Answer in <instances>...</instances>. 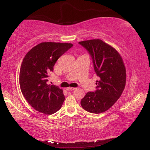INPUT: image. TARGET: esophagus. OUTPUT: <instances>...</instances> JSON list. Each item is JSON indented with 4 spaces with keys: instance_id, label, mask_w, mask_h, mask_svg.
Segmentation results:
<instances>
[{
    "instance_id": "obj_1",
    "label": "esophagus",
    "mask_w": 150,
    "mask_h": 150,
    "mask_svg": "<svg viewBox=\"0 0 150 150\" xmlns=\"http://www.w3.org/2000/svg\"><path fill=\"white\" fill-rule=\"evenodd\" d=\"M75 88H74V87H67V88H66V90L70 91H72L75 90Z\"/></svg>"
}]
</instances>
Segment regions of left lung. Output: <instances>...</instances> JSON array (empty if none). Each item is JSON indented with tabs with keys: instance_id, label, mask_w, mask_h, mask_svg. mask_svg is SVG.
I'll list each match as a JSON object with an SVG mask.
<instances>
[{
	"instance_id": "obj_1",
	"label": "left lung",
	"mask_w": 150,
	"mask_h": 150,
	"mask_svg": "<svg viewBox=\"0 0 150 150\" xmlns=\"http://www.w3.org/2000/svg\"><path fill=\"white\" fill-rule=\"evenodd\" d=\"M79 44L92 57L94 69L99 77L96 91L86 94L81 106L91 113L104 112L118 100L125 88L126 72L122 58L115 48L99 39Z\"/></svg>"
}]
</instances>
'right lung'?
Masks as SVG:
<instances>
[{
	"instance_id": "right-lung-1",
	"label": "right lung",
	"mask_w": 150,
	"mask_h": 150,
	"mask_svg": "<svg viewBox=\"0 0 150 150\" xmlns=\"http://www.w3.org/2000/svg\"><path fill=\"white\" fill-rule=\"evenodd\" d=\"M73 45L69 43L42 42L25 55L20 70V87L35 110L52 115L62 107L65 100L63 90L48 85L47 77L57 60Z\"/></svg>"
}]
</instances>
